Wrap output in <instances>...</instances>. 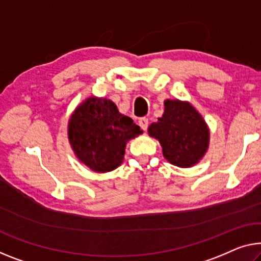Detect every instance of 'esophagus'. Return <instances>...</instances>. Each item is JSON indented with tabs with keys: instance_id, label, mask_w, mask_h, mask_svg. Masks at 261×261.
<instances>
[{
	"instance_id": "34e87169",
	"label": "esophagus",
	"mask_w": 261,
	"mask_h": 261,
	"mask_svg": "<svg viewBox=\"0 0 261 261\" xmlns=\"http://www.w3.org/2000/svg\"><path fill=\"white\" fill-rule=\"evenodd\" d=\"M138 124H139V126L142 127V129L145 131L146 129H147V126H149V119H147L146 117H142V118H139V120H138Z\"/></svg>"
}]
</instances>
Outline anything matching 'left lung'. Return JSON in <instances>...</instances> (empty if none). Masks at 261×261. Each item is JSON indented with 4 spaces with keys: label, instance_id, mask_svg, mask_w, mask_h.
I'll use <instances>...</instances> for the list:
<instances>
[{
    "label": "left lung",
    "instance_id": "1",
    "mask_svg": "<svg viewBox=\"0 0 261 261\" xmlns=\"http://www.w3.org/2000/svg\"><path fill=\"white\" fill-rule=\"evenodd\" d=\"M165 110L149 135L158 139L171 164L190 168L203 158L208 147L210 131L199 112L188 102L165 100Z\"/></svg>",
    "mask_w": 261,
    "mask_h": 261
}]
</instances>
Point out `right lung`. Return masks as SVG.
I'll list each match as a JSON object with an SVG mask.
<instances>
[{"label": "right lung", "mask_w": 261, "mask_h": 261, "mask_svg": "<svg viewBox=\"0 0 261 261\" xmlns=\"http://www.w3.org/2000/svg\"><path fill=\"white\" fill-rule=\"evenodd\" d=\"M142 134L130 117L119 114L114 102L90 97L76 109L68 125L72 150L95 172L118 168L127 141Z\"/></svg>", "instance_id": "add662e5"}]
</instances>
